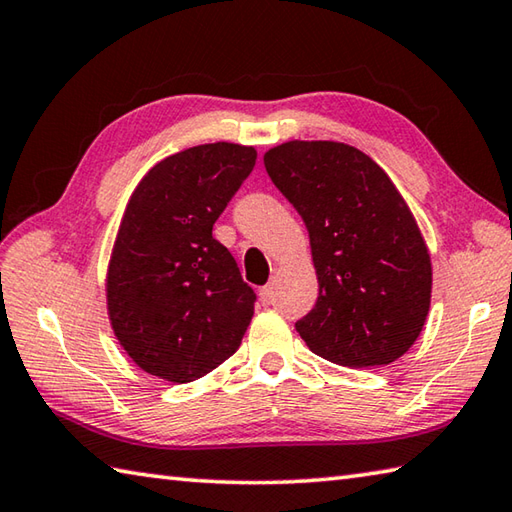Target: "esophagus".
Listing matches in <instances>:
<instances>
[{
  "label": "esophagus",
  "mask_w": 512,
  "mask_h": 512,
  "mask_svg": "<svg viewBox=\"0 0 512 512\" xmlns=\"http://www.w3.org/2000/svg\"><path fill=\"white\" fill-rule=\"evenodd\" d=\"M259 297H262L264 304L273 302V297H275V284H266V286L259 288Z\"/></svg>",
  "instance_id": "esophagus-1"
}]
</instances>
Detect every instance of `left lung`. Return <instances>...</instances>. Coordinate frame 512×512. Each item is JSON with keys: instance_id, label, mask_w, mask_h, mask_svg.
I'll list each match as a JSON object with an SVG mask.
<instances>
[{"instance_id": "left-lung-1", "label": "left lung", "mask_w": 512, "mask_h": 512, "mask_svg": "<svg viewBox=\"0 0 512 512\" xmlns=\"http://www.w3.org/2000/svg\"><path fill=\"white\" fill-rule=\"evenodd\" d=\"M264 166L310 237L319 295L295 324L299 337L348 368L408 353L426 324L433 266L393 179L359 148L324 139L270 148Z\"/></svg>"}]
</instances>
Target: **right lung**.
I'll list each match as a JSON object with an SVG mask.
<instances>
[{
	"instance_id": "1",
	"label": "right lung",
	"mask_w": 512,
	"mask_h": 512,
	"mask_svg": "<svg viewBox=\"0 0 512 512\" xmlns=\"http://www.w3.org/2000/svg\"><path fill=\"white\" fill-rule=\"evenodd\" d=\"M255 159L253 146L230 142L186 148L157 162L130 195L106 270V308L144 373L195 382L242 344L255 293L213 224Z\"/></svg>"
}]
</instances>
